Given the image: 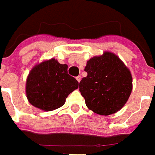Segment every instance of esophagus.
Returning a JSON list of instances; mask_svg holds the SVG:
<instances>
[{
    "mask_svg": "<svg viewBox=\"0 0 155 155\" xmlns=\"http://www.w3.org/2000/svg\"><path fill=\"white\" fill-rule=\"evenodd\" d=\"M81 78H81V76H78V77L76 78V79L78 80V83H79V82L81 81Z\"/></svg>",
    "mask_w": 155,
    "mask_h": 155,
    "instance_id": "obj_1",
    "label": "esophagus"
}]
</instances>
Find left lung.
Returning a JSON list of instances; mask_svg holds the SVG:
<instances>
[{"label": "left lung", "mask_w": 155, "mask_h": 155, "mask_svg": "<svg viewBox=\"0 0 155 155\" xmlns=\"http://www.w3.org/2000/svg\"><path fill=\"white\" fill-rule=\"evenodd\" d=\"M87 77L79 83L86 106L94 113L109 116L125 105L132 91L130 71L116 54L104 51L91 58L84 68Z\"/></svg>", "instance_id": "left-lung-1"}]
</instances>
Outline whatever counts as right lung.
<instances>
[{
  "mask_svg": "<svg viewBox=\"0 0 155 155\" xmlns=\"http://www.w3.org/2000/svg\"><path fill=\"white\" fill-rule=\"evenodd\" d=\"M67 69V64H59L55 58L36 64L26 83L28 102L44 111L63 106L69 94L78 88V82L68 74Z\"/></svg>",
  "mask_w": 155,
  "mask_h": 155,
  "instance_id": "obj_1",
  "label": "right lung"
}]
</instances>
